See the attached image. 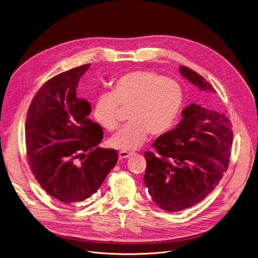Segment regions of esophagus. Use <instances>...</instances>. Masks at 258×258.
Segmentation results:
<instances>
[{"label": "esophagus", "instance_id": "esophagus-1", "mask_svg": "<svg viewBox=\"0 0 258 258\" xmlns=\"http://www.w3.org/2000/svg\"><path fill=\"white\" fill-rule=\"evenodd\" d=\"M134 155L133 152H127V151H120L118 153V158L119 159H122V158H126V157H130L132 155Z\"/></svg>", "mask_w": 258, "mask_h": 258}]
</instances>
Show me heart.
<instances>
[{
    "mask_svg": "<svg viewBox=\"0 0 258 258\" xmlns=\"http://www.w3.org/2000/svg\"><path fill=\"white\" fill-rule=\"evenodd\" d=\"M183 101L180 86L172 79L153 71H135L121 76L112 93H101L94 104L96 120L107 131L118 125L119 105L130 107L125 123L108 145L116 150L140 148L151 133L160 136L174 124Z\"/></svg>",
    "mask_w": 258,
    "mask_h": 258,
    "instance_id": "1",
    "label": "heart"
}]
</instances>
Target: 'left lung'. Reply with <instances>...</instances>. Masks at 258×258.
Returning <instances> with one entry per match:
<instances>
[{"instance_id": "left-lung-1", "label": "left lung", "mask_w": 258, "mask_h": 258, "mask_svg": "<svg viewBox=\"0 0 258 258\" xmlns=\"http://www.w3.org/2000/svg\"><path fill=\"white\" fill-rule=\"evenodd\" d=\"M180 74L201 91L212 86L194 70L180 66ZM222 113L190 103L172 131L158 137L155 153L146 152L144 181L156 206L169 212L202 202L221 180L229 164L233 133Z\"/></svg>"}]
</instances>
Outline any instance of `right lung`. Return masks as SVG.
<instances>
[{
	"label": "right lung",
	"instance_id": "right-lung-1",
	"mask_svg": "<svg viewBox=\"0 0 258 258\" xmlns=\"http://www.w3.org/2000/svg\"><path fill=\"white\" fill-rule=\"evenodd\" d=\"M90 63L47 81L29 106L25 136L28 163L41 187L64 206L98 191L117 161L115 150L98 146L102 126L89 115L91 104L77 97Z\"/></svg>",
	"mask_w": 258,
	"mask_h": 258
}]
</instances>
